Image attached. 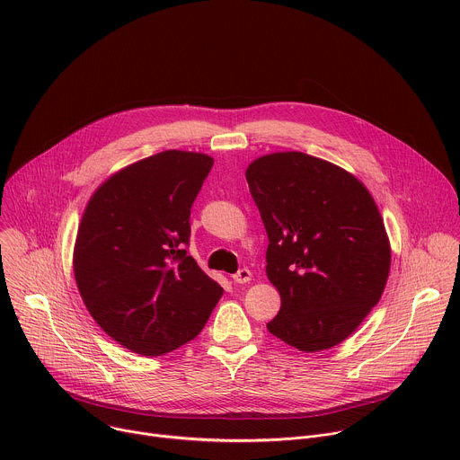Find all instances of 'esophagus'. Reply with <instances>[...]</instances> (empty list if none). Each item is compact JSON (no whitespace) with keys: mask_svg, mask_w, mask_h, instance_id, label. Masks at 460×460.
Listing matches in <instances>:
<instances>
[{"mask_svg":"<svg viewBox=\"0 0 460 460\" xmlns=\"http://www.w3.org/2000/svg\"><path fill=\"white\" fill-rule=\"evenodd\" d=\"M233 280H234L236 284H247V282L251 280V271H249L247 268H242V270H238V271L233 275Z\"/></svg>","mask_w":460,"mask_h":460,"instance_id":"esophagus-1","label":"esophagus"}]
</instances>
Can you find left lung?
<instances>
[{"label":"left lung","mask_w":460,"mask_h":460,"mask_svg":"<svg viewBox=\"0 0 460 460\" xmlns=\"http://www.w3.org/2000/svg\"><path fill=\"white\" fill-rule=\"evenodd\" d=\"M268 231L266 273L280 293L271 335L314 353L346 341L385 288L391 249L369 190L304 153H273L245 171Z\"/></svg>","instance_id":"left-lung-1"}]
</instances>
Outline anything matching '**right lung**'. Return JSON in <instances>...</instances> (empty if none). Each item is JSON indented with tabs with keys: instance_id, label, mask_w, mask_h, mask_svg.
<instances>
[{
	"instance_id": "obj_1",
	"label": "right lung",
	"mask_w": 460,
	"mask_h": 460,
	"mask_svg": "<svg viewBox=\"0 0 460 460\" xmlns=\"http://www.w3.org/2000/svg\"><path fill=\"white\" fill-rule=\"evenodd\" d=\"M211 167L202 153H158L103 181L84 213L75 245L80 295L102 330L138 355L192 341L224 293L185 249Z\"/></svg>"
}]
</instances>
